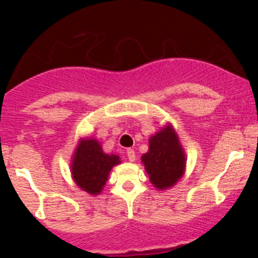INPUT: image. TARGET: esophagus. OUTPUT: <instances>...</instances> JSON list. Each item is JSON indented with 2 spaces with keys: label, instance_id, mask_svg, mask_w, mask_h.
Listing matches in <instances>:
<instances>
[{
  "label": "esophagus",
  "instance_id": "34e87169",
  "mask_svg": "<svg viewBox=\"0 0 258 258\" xmlns=\"http://www.w3.org/2000/svg\"><path fill=\"white\" fill-rule=\"evenodd\" d=\"M127 158H128L130 162H134V161L136 160V155H135V151L131 150V148H128V150H127Z\"/></svg>",
  "mask_w": 258,
  "mask_h": 258
}]
</instances>
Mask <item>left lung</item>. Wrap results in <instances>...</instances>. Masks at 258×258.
I'll list each match as a JSON object with an SVG mask.
<instances>
[{
	"label": "left lung",
	"mask_w": 258,
	"mask_h": 258,
	"mask_svg": "<svg viewBox=\"0 0 258 258\" xmlns=\"http://www.w3.org/2000/svg\"><path fill=\"white\" fill-rule=\"evenodd\" d=\"M148 151L141 157L151 183L158 191L171 188L182 178L186 170V153L177 132L171 123L148 140Z\"/></svg>",
	"instance_id": "left-lung-1"
}]
</instances>
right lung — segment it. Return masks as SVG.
<instances>
[{
	"label": "right lung",
	"instance_id": "add662e5",
	"mask_svg": "<svg viewBox=\"0 0 258 258\" xmlns=\"http://www.w3.org/2000/svg\"><path fill=\"white\" fill-rule=\"evenodd\" d=\"M119 163V156L103 152L98 140L83 137L72 155L71 175L82 191L97 196L102 192L112 167Z\"/></svg>",
	"mask_w": 258,
	"mask_h": 258
}]
</instances>
